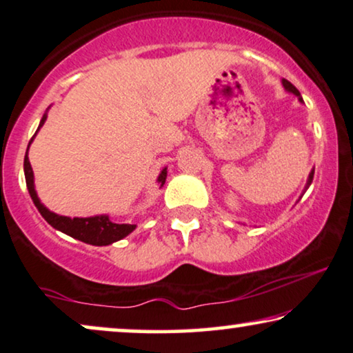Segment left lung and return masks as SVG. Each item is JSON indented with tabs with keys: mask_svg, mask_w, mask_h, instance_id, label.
<instances>
[{
	"mask_svg": "<svg viewBox=\"0 0 353 353\" xmlns=\"http://www.w3.org/2000/svg\"><path fill=\"white\" fill-rule=\"evenodd\" d=\"M283 85H284L285 90L290 92V93H294L295 97H299V100H300V101H303V100H302V97H300V92H299L297 88H295V87L292 85V83H290L289 81H285V79H283ZM313 174H314V169H312V172H310L308 181H307V185H305V190H307L308 187H310V184H312V182H313Z\"/></svg>",
	"mask_w": 353,
	"mask_h": 353,
	"instance_id": "obj_1",
	"label": "left lung"
}]
</instances>
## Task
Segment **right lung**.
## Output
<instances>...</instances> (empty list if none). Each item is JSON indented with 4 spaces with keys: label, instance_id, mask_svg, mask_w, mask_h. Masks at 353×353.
I'll list each match as a JSON object with an SVG mask.
<instances>
[{
    "label": "right lung",
    "instance_id": "1",
    "mask_svg": "<svg viewBox=\"0 0 353 353\" xmlns=\"http://www.w3.org/2000/svg\"><path fill=\"white\" fill-rule=\"evenodd\" d=\"M45 121H46V112L43 114V117H41L39 129L45 124ZM39 129H37V132H39ZM34 137L30 139L29 147ZM29 147H27V152H29ZM27 152H26V158H23V174H26L27 189H29V194L32 196V200H34L35 206L39 208L40 214L43 216L46 223L53 225L54 229L68 234L70 237L77 239V241H82L85 243H90V245H98V247L110 245L112 242L121 241V239L129 236V234L134 231L135 224H116L112 223L110 216L106 214L90 216V218H68V216H59L53 213V211H50L45 205L40 203L39 196H37L35 184H34V171H32ZM166 176H168V171L166 168H164L158 176V182L161 184V187L164 182H166Z\"/></svg>",
    "mask_w": 353,
    "mask_h": 353
}]
</instances>
